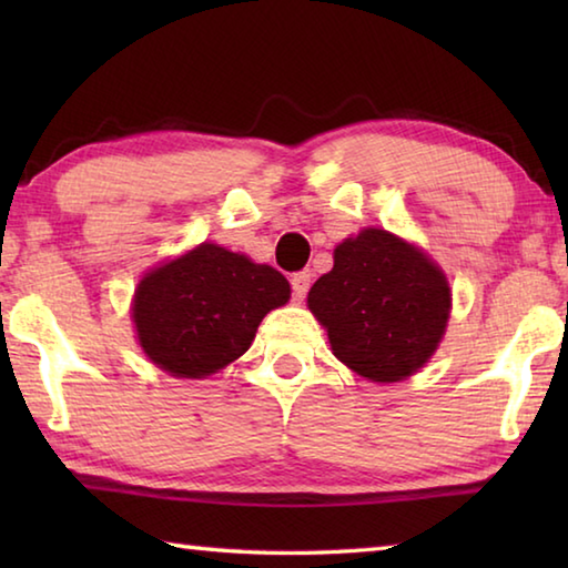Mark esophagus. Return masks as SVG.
Returning <instances> with one entry per match:
<instances>
[{
    "instance_id": "esophagus-1",
    "label": "esophagus",
    "mask_w": 568,
    "mask_h": 568,
    "mask_svg": "<svg viewBox=\"0 0 568 568\" xmlns=\"http://www.w3.org/2000/svg\"><path fill=\"white\" fill-rule=\"evenodd\" d=\"M311 283H313V273L311 271H301V273H293L291 275V285H293V295L295 301H303L311 291Z\"/></svg>"
}]
</instances>
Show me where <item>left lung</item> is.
<instances>
[{"mask_svg":"<svg viewBox=\"0 0 568 568\" xmlns=\"http://www.w3.org/2000/svg\"><path fill=\"white\" fill-rule=\"evenodd\" d=\"M335 358L358 376L393 383L416 373L440 343L450 311L446 275L386 230L335 247L333 271L307 293Z\"/></svg>","mask_w":568,"mask_h":568,"instance_id":"obj_1","label":"left lung"}]
</instances>
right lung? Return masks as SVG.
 <instances>
[{"mask_svg":"<svg viewBox=\"0 0 568 568\" xmlns=\"http://www.w3.org/2000/svg\"><path fill=\"white\" fill-rule=\"evenodd\" d=\"M291 285L271 265L203 243L148 273L132 318L142 351L178 378H203L240 358Z\"/></svg>","mask_w":568,"mask_h":568,"instance_id":"right-lung-1","label":"right lung"}]
</instances>
